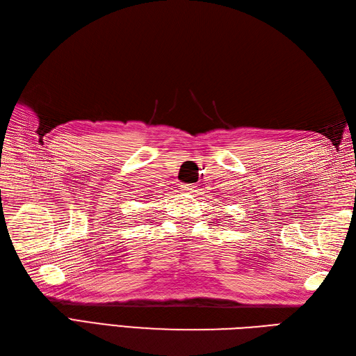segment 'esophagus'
Here are the masks:
<instances>
[{
    "label": "esophagus",
    "mask_w": 356,
    "mask_h": 356,
    "mask_svg": "<svg viewBox=\"0 0 356 356\" xmlns=\"http://www.w3.org/2000/svg\"><path fill=\"white\" fill-rule=\"evenodd\" d=\"M182 191H185V193L196 191V185H182Z\"/></svg>",
    "instance_id": "esophagus-1"
}]
</instances>
